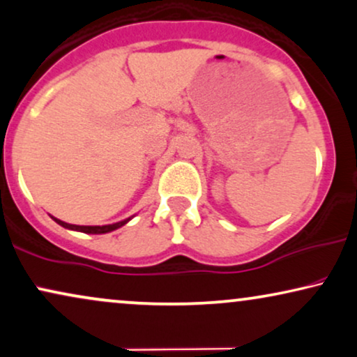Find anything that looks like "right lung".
I'll use <instances>...</instances> for the list:
<instances>
[{
    "label": "right lung",
    "mask_w": 357,
    "mask_h": 357,
    "mask_svg": "<svg viewBox=\"0 0 357 357\" xmlns=\"http://www.w3.org/2000/svg\"><path fill=\"white\" fill-rule=\"evenodd\" d=\"M54 218V216H52ZM128 220L124 221H119V223H114V225H106V226H77V225H68L66 221H60L57 218H54L55 223H59L60 226H63V228H68V229H75V231H82V233H88V234H103V233H109V231H114L118 228H121L123 225H126Z\"/></svg>",
    "instance_id": "obj_1"
}]
</instances>
